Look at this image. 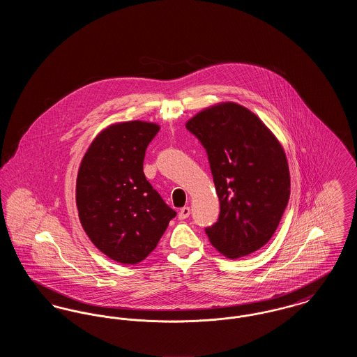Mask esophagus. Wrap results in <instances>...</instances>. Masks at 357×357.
Masks as SVG:
<instances>
[{"mask_svg": "<svg viewBox=\"0 0 357 357\" xmlns=\"http://www.w3.org/2000/svg\"><path fill=\"white\" fill-rule=\"evenodd\" d=\"M188 215H190V207L185 206V207L181 208V211H179V214H178V218L183 221V220L188 218Z\"/></svg>", "mask_w": 357, "mask_h": 357, "instance_id": "esophagus-1", "label": "esophagus"}]
</instances>
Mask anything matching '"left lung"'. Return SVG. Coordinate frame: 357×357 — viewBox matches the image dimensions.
<instances>
[{"instance_id": "8db88e82", "label": "left lung", "mask_w": 357, "mask_h": 357, "mask_svg": "<svg viewBox=\"0 0 357 357\" xmlns=\"http://www.w3.org/2000/svg\"><path fill=\"white\" fill-rule=\"evenodd\" d=\"M206 149L221 213L206 229L227 258L252 255L269 242L290 197L285 151L272 131L246 107L210 105L187 120Z\"/></svg>"}]
</instances>
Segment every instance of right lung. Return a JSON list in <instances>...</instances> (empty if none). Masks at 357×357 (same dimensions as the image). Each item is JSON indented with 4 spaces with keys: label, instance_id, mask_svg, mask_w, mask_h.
I'll return each mask as SVG.
<instances>
[{
    "label": "right lung",
    "instance_id": "add662e5",
    "mask_svg": "<svg viewBox=\"0 0 357 357\" xmlns=\"http://www.w3.org/2000/svg\"><path fill=\"white\" fill-rule=\"evenodd\" d=\"M159 130L143 120L111 124L92 140L79 167V220L92 243L120 264L143 261L176 215L143 172L146 149Z\"/></svg>",
    "mask_w": 357,
    "mask_h": 357
}]
</instances>
